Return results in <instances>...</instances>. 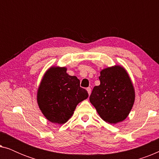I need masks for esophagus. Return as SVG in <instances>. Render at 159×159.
<instances>
[{"mask_svg":"<svg viewBox=\"0 0 159 159\" xmlns=\"http://www.w3.org/2000/svg\"><path fill=\"white\" fill-rule=\"evenodd\" d=\"M87 91H88V95H90V94H91V88H87Z\"/></svg>","mask_w":159,"mask_h":159,"instance_id":"34e87169","label":"esophagus"}]
</instances>
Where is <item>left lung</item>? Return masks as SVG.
Returning a JSON list of instances; mask_svg holds the SVG:
<instances>
[{"label":"left lung","mask_w":159,"mask_h":159,"mask_svg":"<svg viewBox=\"0 0 159 159\" xmlns=\"http://www.w3.org/2000/svg\"><path fill=\"white\" fill-rule=\"evenodd\" d=\"M100 74L101 84L93 88L90 103L106 122L123 121L131 111L135 99L132 80L120 65L103 69Z\"/></svg>","instance_id":"left-lung-1"}]
</instances>
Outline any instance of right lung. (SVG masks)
Segmentation results:
<instances>
[{"instance_id": "1", "label": "right lung", "mask_w": 159, "mask_h": 159, "mask_svg": "<svg viewBox=\"0 0 159 159\" xmlns=\"http://www.w3.org/2000/svg\"><path fill=\"white\" fill-rule=\"evenodd\" d=\"M66 67L51 66L45 71L37 93L39 108L48 120L63 125L71 118L77 104L88 98L80 80L66 73Z\"/></svg>"}]
</instances>
